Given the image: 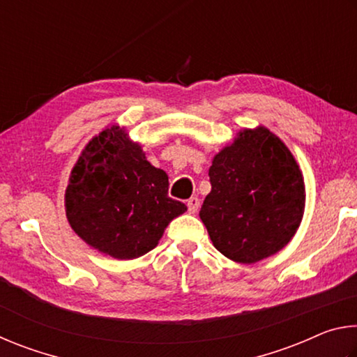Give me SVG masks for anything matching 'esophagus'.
Instances as JSON below:
<instances>
[{"instance_id":"34e87169","label":"esophagus","mask_w":357,"mask_h":357,"mask_svg":"<svg viewBox=\"0 0 357 357\" xmlns=\"http://www.w3.org/2000/svg\"><path fill=\"white\" fill-rule=\"evenodd\" d=\"M187 208H189V213L190 214H195L198 208H200V200H198L197 197H192L187 200Z\"/></svg>"}]
</instances>
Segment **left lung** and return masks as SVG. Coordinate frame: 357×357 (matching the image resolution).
I'll use <instances>...</instances> for the list:
<instances>
[{
  "label": "left lung",
  "instance_id": "8db88e82",
  "mask_svg": "<svg viewBox=\"0 0 357 357\" xmlns=\"http://www.w3.org/2000/svg\"><path fill=\"white\" fill-rule=\"evenodd\" d=\"M200 219L222 255L252 264L285 247L301 225L305 185L279 137L259 126L241 130L209 168Z\"/></svg>",
  "mask_w": 357,
  "mask_h": 357
}]
</instances>
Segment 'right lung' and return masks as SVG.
Returning a JSON list of instances; mask_svg holds the SVG:
<instances>
[{
	"label": "right lung",
	"instance_id": "obj_1",
	"mask_svg": "<svg viewBox=\"0 0 357 357\" xmlns=\"http://www.w3.org/2000/svg\"><path fill=\"white\" fill-rule=\"evenodd\" d=\"M66 215L84 243L105 255L134 259L159 241L184 203L168 197V176L149 164L124 128L96 135L72 168Z\"/></svg>",
	"mask_w": 357,
	"mask_h": 357
}]
</instances>
